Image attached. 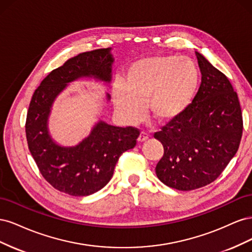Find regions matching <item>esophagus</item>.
<instances>
[{
  "mask_svg": "<svg viewBox=\"0 0 252 252\" xmlns=\"http://www.w3.org/2000/svg\"><path fill=\"white\" fill-rule=\"evenodd\" d=\"M148 134L146 133V132H141L140 133V135H139V138H138V142H140V143H142V142H145V141H147L148 140Z\"/></svg>",
  "mask_w": 252,
  "mask_h": 252,
  "instance_id": "1",
  "label": "esophagus"
}]
</instances>
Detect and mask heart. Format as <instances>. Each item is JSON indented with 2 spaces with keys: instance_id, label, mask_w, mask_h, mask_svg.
I'll list each match as a JSON object with an SVG mask.
<instances>
[{
  "instance_id": "b5f03b06",
  "label": "heart",
  "mask_w": 252,
  "mask_h": 252,
  "mask_svg": "<svg viewBox=\"0 0 252 252\" xmlns=\"http://www.w3.org/2000/svg\"><path fill=\"white\" fill-rule=\"evenodd\" d=\"M200 83V68L188 57L143 58L128 66L124 83L114 85L113 104L128 123H136L143 118L145 103L156 121L168 123L190 107Z\"/></svg>"
}]
</instances>
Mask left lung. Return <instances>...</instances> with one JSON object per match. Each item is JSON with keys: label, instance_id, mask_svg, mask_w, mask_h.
Listing matches in <instances>:
<instances>
[{"label": "left lung", "instance_id": "8db88e82", "mask_svg": "<svg viewBox=\"0 0 252 252\" xmlns=\"http://www.w3.org/2000/svg\"><path fill=\"white\" fill-rule=\"evenodd\" d=\"M195 56L202 83L192 104L155 134L164 147L157 177L182 191L215 181L235 156L243 132L239 97L229 80L201 53Z\"/></svg>", "mask_w": 252, "mask_h": 252}]
</instances>
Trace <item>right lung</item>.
I'll return each instance as SVG.
<instances>
[{"instance_id": "obj_1", "label": "right lung", "mask_w": 252, "mask_h": 252, "mask_svg": "<svg viewBox=\"0 0 252 252\" xmlns=\"http://www.w3.org/2000/svg\"><path fill=\"white\" fill-rule=\"evenodd\" d=\"M114 58L111 48L80 53L52 70L32 95L26 119L28 148L49 184L74 196L93 194L108 184L123 152L132 149L139 130L98 120L88 136L73 146L60 145L49 131L52 105L70 83L94 80L109 86ZM106 101L110 95L105 94Z\"/></svg>"}]
</instances>
